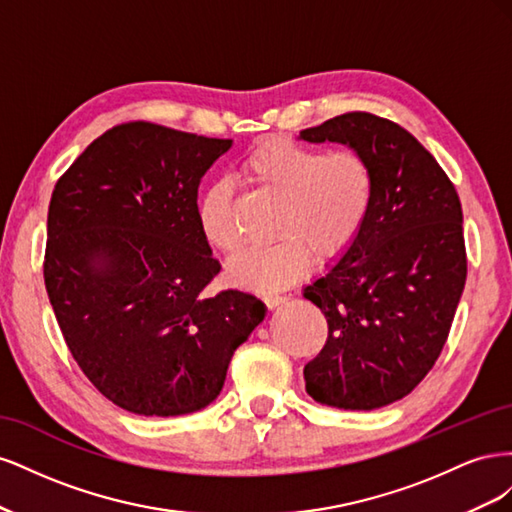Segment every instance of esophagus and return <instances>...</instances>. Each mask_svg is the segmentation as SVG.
<instances>
[{"label": "esophagus", "instance_id": "obj_1", "mask_svg": "<svg viewBox=\"0 0 512 512\" xmlns=\"http://www.w3.org/2000/svg\"><path fill=\"white\" fill-rule=\"evenodd\" d=\"M262 299H265V303H267L269 309H273V307H277V305H282V303L288 301L286 294H273V292L262 294Z\"/></svg>", "mask_w": 512, "mask_h": 512}]
</instances>
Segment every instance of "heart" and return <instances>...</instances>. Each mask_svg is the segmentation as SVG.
Instances as JSON below:
<instances>
[{
  "label": "heart",
  "mask_w": 512,
  "mask_h": 512,
  "mask_svg": "<svg viewBox=\"0 0 512 512\" xmlns=\"http://www.w3.org/2000/svg\"><path fill=\"white\" fill-rule=\"evenodd\" d=\"M241 173L284 196L277 220V237L282 241L250 247L228 269L237 284L262 292L297 282L307 273L312 252L318 258L346 252L374 205V170L363 153L354 149L324 153L318 147L271 138L243 160ZM196 218L211 245L228 254L239 250L235 192L228 181L207 185L198 198Z\"/></svg>",
  "instance_id": "obj_1"
}]
</instances>
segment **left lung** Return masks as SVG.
Listing matches in <instances>:
<instances>
[{
    "label": "left lung",
    "instance_id": "left-lung-1",
    "mask_svg": "<svg viewBox=\"0 0 512 512\" xmlns=\"http://www.w3.org/2000/svg\"><path fill=\"white\" fill-rule=\"evenodd\" d=\"M301 138L348 145L376 177L359 237L303 290L329 324L303 369L305 389L324 406L376 410L412 393L446 344L468 275L461 203L436 158L395 121L354 111Z\"/></svg>",
    "mask_w": 512,
    "mask_h": 512
}]
</instances>
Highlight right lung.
Instances as JSON below:
<instances>
[{
    "instance_id": "1",
    "label": "right lung",
    "mask_w": 512,
    "mask_h": 512,
    "mask_svg": "<svg viewBox=\"0 0 512 512\" xmlns=\"http://www.w3.org/2000/svg\"><path fill=\"white\" fill-rule=\"evenodd\" d=\"M230 145L130 121L98 136L55 183L46 292L83 374L132 414L209 406L265 318L254 294H203L220 262L198 226V185Z\"/></svg>"
}]
</instances>
